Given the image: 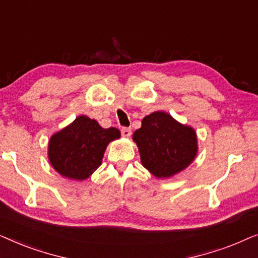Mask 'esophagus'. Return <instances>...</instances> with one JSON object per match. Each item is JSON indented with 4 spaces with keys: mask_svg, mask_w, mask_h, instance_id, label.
Returning a JSON list of instances; mask_svg holds the SVG:
<instances>
[{
    "mask_svg": "<svg viewBox=\"0 0 258 258\" xmlns=\"http://www.w3.org/2000/svg\"><path fill=\"white\" fill-rule=\"evenodd\" d=\"M121 133H122V136L130 137V135H132V129H130V128H122Z\"/></svg>",
    "mask_w": 258,
    "mask_h": 258,
    "instance_id": "esophagus-1",
    "label": "esophagus"
}]
</instances>
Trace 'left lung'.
Here are the masks:
<instances>
[{"label":"left lung","mask_w":258,"mask_h":258,"mask_svg":"<svg viewBox=\"0 0 258 258\" xmlns=\"http://www.w3.org/2000/svg\"><path fill=\"white\" fill-rule=\"evenodd\" d=\"M133 140L139 148L141 163L156 178H170L183 171L199 151L195 129L165 111L146 116Z\"/></svg>","instance_id":"1"}]
</instances>
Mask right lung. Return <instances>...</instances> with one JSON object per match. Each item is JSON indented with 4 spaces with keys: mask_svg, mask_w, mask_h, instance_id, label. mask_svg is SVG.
<instances>
[{
    "mask_svg": "<svg viewBox=\"0 0 258 258\" xmlns=\"http://www.w3.org/2000/svg\"><path fill=\"white\" fill-rule=\"evenodd\" d=\"M119 137L118 129H104L96 119L81 115L50 137L49 162L63 177L84 181L101 165L108 144Z\"/></svg>",
    "mask_w": 258,
    "mask_h": 258,
    "instance_id": "obj_1",
    "label": "right lung"
}]
</instances>
